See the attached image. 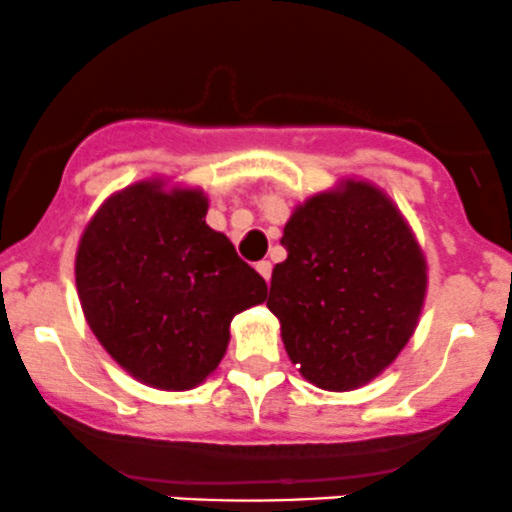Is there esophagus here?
Wrapping results in <instances>:
<instances>
[{
	"label": "esophagus",
	"mask_w": 512,
	"mask_h": 512,
	"mask_svg": "<svg viewBox=\"0 0 512 512\" xmlns=\"http://www.w3.org/2000/svg\"><path fill=\"white\" fill-rule=\"evenodd\" d=\"M256 271L261 273V276H263V281L268 283V278H271V271H273L271 261H258V263H256Z\"/></svg>",
	"instance_id": "1"
}]
</instances>
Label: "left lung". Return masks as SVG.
<instances>
[{"label":"left lung","instance_id":"1","mask_svg":"<svg viewBox=\"0 0 512 512\" xmlns=\"http://www.w3.org/2000/svg\"><path fill=\"white\" fill-rule=\"evenodd\" d=\"M268 310L293 365L320 389L370 382L402 352L419 320L426 263L407 221L367 182L308 199L281 239Z\"/></svg>","mask_w":512,"mask_h":512}]
</instances>
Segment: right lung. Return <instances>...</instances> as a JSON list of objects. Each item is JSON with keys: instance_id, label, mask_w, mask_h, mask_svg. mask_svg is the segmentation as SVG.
<instances>
[{"instance_id": "add662e5", "label": "right lung", "mask_w": 512, "mask_h": 512, "mask_svg": "<svg viewBox=\"0 0 512 512\" xmlns=\"http://www.w3.org/2000/svg\"><path fill=\"white\" fill-rule=\"evenodd\" d=\"M197 189L138 182L86 226L76 288L100 345L140 382L192 389L229 345L236 313L266 300V281L209 229Z\"/></svg>"}]
</instances>
